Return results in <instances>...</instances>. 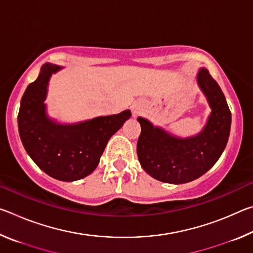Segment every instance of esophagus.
<instances>
[{
    "mask_svg": "<svg viewBox=\"0 0 253 253\" xmlns=\"http://www.w3.org/2000/svg\"><path fill=\"white\" fill-rule=\"evenodd\" d=\"M134 114H137V111H136V110H134Z\"/></svg>",
    "mask_w": 253,
    "mask_h": 253,
    "instance_id": "esophagus-1",
    "label": "esophagus"
}]
</instances>
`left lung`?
<instances>
[{"label": "left lung", "instance_id": "obj_1", "mask_svg": "<svg viewBox=\"0 0 253 253\" xmlns=\"http://www.w3.org/2000/svg\"><path fill=\"white\" fill-rule=\"evenodd\" d=\"M198 83L212 108L207 126L198 136L176 138L138 117L142 127L137 156L142 168L158 181L187 183L202 176L215 164L228 143L231 111L225 97L208 69L202 68Z\"/></svg>", "mask_w": 253, "mask_h": 253}]
</instances>
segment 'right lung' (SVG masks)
I'll use <instances>...</instances> for the list:
<instances>
[{
  "instance_id": "obj_1",
  "label": "right lung",
  "mask_w": 253,
  "mask_h": 253,
  "mask_svg": "<svg viewBox=\"0 0 253 253\" xmlns=\"http://www.w3.org/2000/svg\"><path fill=\"white\" fill-rule=\"evenodd\" d=\"M61 69L45 63L21 99L18 125L21 140L33 162L60 181L71 182L92 173L111 136L130 111L97 117L77 125H58L46 117L43 101L50 76Z\"/></svg>"
}]
</instances>
